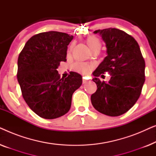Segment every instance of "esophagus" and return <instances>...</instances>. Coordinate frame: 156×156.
Returning <instances> with one entry per match:
<instances>
[{
  "label": "esophagus",
  "mask_w": 156,
  "mask_h": 156,
  "mask_svg": "<svg viewBox=\"0 0 156 156\" xmlns=\"http://www.w3.org/2000/svg\"><path fill=\"white\" fill-rule=\"evenodd\" d=\"M89 80H87V79H86L85 77H83V79H82V82H83V84H86V83L87 82H89Z\"/></svg>",
  "instance_id": "34e87169"
}]
</instances>
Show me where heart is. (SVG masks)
<instances>
[{"instance_id": "obj_1", "label": "heart", "mask_w": 156, "mask_h": 156, "mask_svg": "<svg viewBox=\"0 0 156 156\" xmlns=\"http://www.w3.org/2000/svg\"><path fill=\"white\" fill-rule=\"evenodd\" d=\"M87 43L88 44L89 49H92L96 47H100L101 44H100L99 40H98V38L94 36L89 37L88 39L87 40ZM74 68L76 71L82 72L83 74H87L90 71V66L87 65L86 63L83 62H77L74 65Z\"/></svg>"}]
</instances>
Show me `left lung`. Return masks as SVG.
<instances>
[{
  "label": "left lung",
  "mask_w": 156,
  "mask_h": 156,
  "mask_svg": "<svg viewBox=\"0 0 156 156\" xmlns=\"http://www.w3.org/2000/svg\"><path fill=\"white\" fill-rule=\"evenodd\" d=\"M106 44V57L93 72L97 89L91 96L96 110L109 116L127 112L137 101L145 82V61L136 40L116 28L98 30ZM105 71L111 73L108 83L97 76Z\"/></svg>",
  "instance_id": "obj_1"
}]
</instances>
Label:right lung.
Masks as SVG:
<instances>
[{"label":"right lung","instance_id":"obj_1","mask_svg":"<svg viewBox=\"0 0 156 156\" xmlns=\"http://www.w3.org/2000/svg\"><path fill=\"white\" fill-rule=\"evenodd\" d=\"M73 36L56 31L33 36L18 59L17 77L23 99L31 110L46 119L69 112L73 93L82 84L80 74L72 72L60 78L57 69L67 61V46Z\"/></svg>","mask_w":156,"mask_h":156}]
</instances>
